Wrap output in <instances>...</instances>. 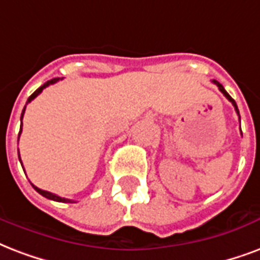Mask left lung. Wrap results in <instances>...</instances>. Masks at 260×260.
I'll list each match as a JSON object with an SVG mask.
<instances>
[{
    "mask_svg": "<svg viewBox=\"0 0 260 260\" xmlns=\"http://www.w3.org/2000/svg\"><path fill=\"white\" fill-rule=\"evenodd\" d=\"M214 84H217V87H218V88H219V91H221V92H222V94L225 95V96H226V99H229V101H231L232 105H233V106H235L236 113H237V114H239V120H240V113H239V109H237V105H236L235 99L232 98L231 95L228 94V92H226V91H225V88H223V86H222V84H221V83H218L217 80H214ZM240 131H241V129H240Z\"/></svg>",
    "mask_w": 260,
    "mask_h": 260,
    "instance_id": "8db88e82",
    "label": "left lung"
}]
</instances>
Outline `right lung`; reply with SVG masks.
I'll return each mask as SVG.
<instances>
[{
  "label": "right lung",
  "mask_w": 260,
  "mask_h": 260,
  "mask_svg": "<svg viewBox=\"0 0 260 260\" xmlns=\"http://www.w3.org/2000/svg\"><path fill=\"white\" fill-rule=\"evenodd\" d=\"M58 80H59V77H55V79H51V80H49V82L45 83V84H43V86L39 87V88H38V90L35 91V92H34V94L31 95V96H29L28 101H27V104H29V102H31V101H32L34 98H37L38 95H39V94H41V92H42L43 88H46V87H47V86H50V84H54V83H57V82H58ZM24 112H25V106H24V109H23V112H21V117H20V118H21V120H23V116H24ZM20 134H21V128H20L19 138H20ZM19 161L21 162V159H20V154H19ZM21 166H23V164H21ZM31 185H32L34 189H35V191L39 192V193H41V195L45 196V198H47V199H50V201L62 202V203H73V201H71V199H65V198H61V196H58V195H54V193H51V192L43 191V189H41V188L35 187V185H34V184H31Z\"/></svg>",
  "instance_id": "1"
}]
</instances>
